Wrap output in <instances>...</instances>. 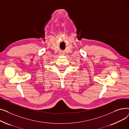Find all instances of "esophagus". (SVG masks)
<instances>
[{
  "mask_svg": "<svg viewBox=\"0 0 129 129\" xmlns=\"http://www.w3.org/2000/svg\"><path fill=\"white\" fill-rule=\"evenodd\" d=\"M60 55H64V53H60Z\"/></svg>",
  "mask_w": 129,
  "mask_h": 129,
  "instance_id": "34e87169",
  "label": "esophagus"
}]
</instances>
